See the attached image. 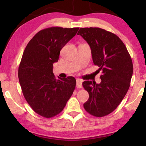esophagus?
Here are the masks:
<instances>
[{
  "label": "esophagus",
  "mask_w": 146,
  "mask_h": 146,
  "mask_svg": "<svg viewBox=\"0 0 146 146\" xmlns=\"http://www.w3.org/2000/svg\"><path fill=\"white\" fill-rule=\"evenodd\" d=\"M76 88H82V81L80 79L76 80Z\"/></svg>",
  "instance_id": "34e87169"
}]
</instances>
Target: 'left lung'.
<instances>
[{"mask_svg": "<svg viewBox=\"0 0 146 146\" xmlns=\"http://www.w3.org/2000/svg\"><path fill=\"white\" fill-rule=\"evenodd\" d=\"M77 35L90 45L93 63L102 71L100 84L90 80L82 83L90 95L84 108L93 116L104 117L118 107L129 90L133 71L131 58L123 42L111 32L84 28Z\"/></svg>", "mask_w": 146, "mask_h": 146, "instance_id": "left-lung-1", "label": "left lung"}]
</instances>
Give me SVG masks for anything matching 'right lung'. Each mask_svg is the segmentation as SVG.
I'll list each match as a JSON object with an SVG mask.
<instances>
[{
  "instance_id": "add662e5",
  "label": "right lung",
  "mask_w": 146,
  "mask_h": 146,
  "mask_svg": "<svg viewBox=\"0 0 146 146\" xmlns=\"http://www.w3.org/2000/svg\"><path fill=\"white\" fill-rule=\"evenodd\" d=\"M79 28L51 27L38 31L24 49L18 71L19 82L27 102L35 112L45 118L60 113L76 86L73 76L56 79L53 63L62 48Z\"/></svg>"
}]
</instances>
